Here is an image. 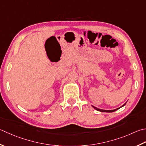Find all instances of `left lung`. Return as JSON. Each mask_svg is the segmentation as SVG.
Wrapping results in <instances>:
<instances>
[{
  "instance_id": "obj_1",
  "label": "left lung",
  "mask_w": 146,
  "mask_h": 146,
  "mask_svg": "<svg viewBox=\"0 0 146 146\" xmlns=\"http://www.w3.org/2000/svg\"><path fill=\"white\" fill-rule=\"evenodd\" d=\"M127 103V102H126ZM126 103H125L123 105V106H121L120 107V108H117V109H115V110H101V109H99V108H96V107H95V106H92V107L94 108V109H95L96 110H97V111H101V112H108V113H111V112H114V111H116V110H119V108H121V107H123V106H124L126 104Z\"/></svg>"
}]
</instances>
